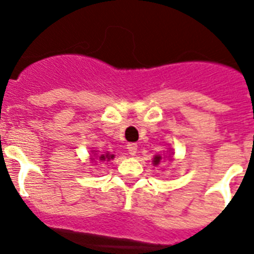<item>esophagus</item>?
Here are the masks:
<instances>
[{"label":"esophagus","mask_w":254,"mask_h":254,"mask_svg":"<svg viewBox=\"0 0 254 254\" xmlns=\"http://www.w3.org/2000/svg\"><path fill=\"white\" fill-rule=\"evenodd\" d=\"M127 149H128V152L131 155H136V152H137V143L134 142H131L127 145Z\"/></svg>","instance_id":"esophagus-1"}]
</instances>
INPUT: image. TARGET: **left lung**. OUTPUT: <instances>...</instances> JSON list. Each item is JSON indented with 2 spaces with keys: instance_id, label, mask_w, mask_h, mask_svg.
Wrapping results in <instances>:
<instances>
[{
  "instance_id": "8db88e82",
  "label": "left lung",
  "mask_w": 254,
  "mask_h": 254,
  "mask_svg": "<svg viewBox=\"0 0 254 254\" xmlns=\"http://www.w3.org/2000/svg\"><path fill=\"white\" fill-rule=\"evenodd\" d=\"M159 161H160V156H155V159H154V163H155V164H158Z\"/></svg>"
}]
</instances>
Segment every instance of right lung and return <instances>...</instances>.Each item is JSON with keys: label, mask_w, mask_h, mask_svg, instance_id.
I'll list each match as a JSON object with an SVG mask.
<instances>
[{"label": "right lung", "mask_w": 254, "mask_h": 254, "mask_svg": "<svg viewBox=\"0 0 254 254\" xmlns=\"http://www.w3.org/2000/svg\"><path fill=\"white\" fill-rule=\"evenodd\" d=\"M113 156H114V155H105V156H104V155H102V156H99V159H100V160H104L105 158L113 159Z\"/></svg>", "instance_id": "add662e5"}]
</instances>
